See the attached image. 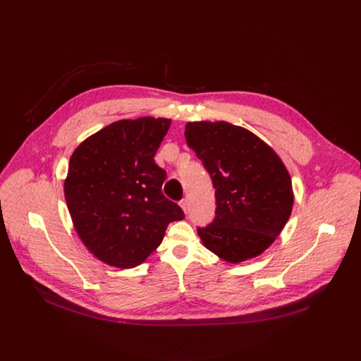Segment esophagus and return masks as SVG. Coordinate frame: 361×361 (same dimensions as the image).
Masks as SVG:
<instances>
[{"label":"esophagus","mask_w":361,"mask_h":361,"mask_svg":"<svg viewBox=\"0 0 361 361\" xmlns=\"http://www.w3.org/2000/svg\"><path fill=\"white\" fill-rule=\"evenodd\" d=\"M180 205H181V209L184 210V213H188V200L187 198H183L181 201H180Z\"/></svg>","instance_id":"34e87169"}]
</instances>
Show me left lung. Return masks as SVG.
<instances>
[{"label": "left lung", "mask_w": 361, "mask_h": 361, "mask_svg": "<svg viewBox=\"0 0 361 361\" xmlns=\"http://www.w3.org/2000/svg\"><path fill=\"white\" fill-rule=\"evenodd\" d=\"M185 138L216 188V217L197 227L201 241L228 263L262 254L291 214L284 164L259 137L226 121L188 123Z\"/></svg>", "instance_id": "8db88e82"}]
</instances>
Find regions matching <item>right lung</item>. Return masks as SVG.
Returning <instances> with one entry per match:
<instances>
[{"label": "right lung", "mask_w": 361, "mask_h": 361, "mask_svg": "<svg viewBox=\"0 0 361 361\" xmlns=\"http://www.w3.org/2000/svg\"><path fill=\"white\" fill-rule=\"evenodd\" d=\"M171 120L144 117L110 124L73 152L64 194L85 247L110 266L131 269L156 250L180 205L163 191L166 170L154 156Z\"/></svg>", "instance_id": "add662e5"}]
</instances>
